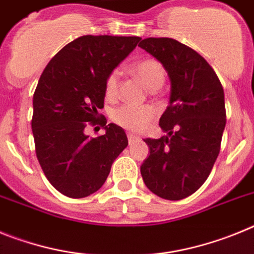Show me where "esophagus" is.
Wrapping results in <instances>:
<instances>
[{"mask_svg": "<svg viewBox=\"0 0 254 254\" xmlns=\"http://www.w3.org/2000/svg\"><path fill=\"white\" fill-rule=\"evenodd\" d=\"M127 137H128V142H129V143H133L134 141H137V140H138L137 136H134V134H132V133L127 134Z\"/></svg>", "mask_w": 254, "mask_h": 254, "instance_id": "34e87169", "label": "esophagus"}]
</instances>
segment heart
Here are the masks:
<instances>
[{
    "label": "heart",
    "instance_id": "1",
    "mask_svg": "<svg viewBox=\"0 0 254 254\" xmlns=\"http://www.w3.org/2000/svg\"><path fill=\"white\" fill-rule=\"evenodd\" d=\"M129 71L133 76L140 78L146 89L158 90L165 81V69L163 64L155 58H143L129 66ZM104 93L108 99H114L118 93V75L111 72L104 82ZM156 111L150 105L131 107L125 105L113 112L112 120L122 128L132 132H140L154 120Z\"/></svg>",
    "mask_w": 254,
    "mask_h": 254
}]
</instances>
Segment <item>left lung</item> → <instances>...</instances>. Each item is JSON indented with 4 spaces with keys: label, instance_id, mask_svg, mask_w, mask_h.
Wrapping results in <instances>:
<instances>
[{
    "label": "left lung",
    "instance_id": "obj_1",
    "mask_svg": "<svg viewBox=\"0 0 254 254\" xmlns=\"http://www.w3.org/2000/svg\"><path fill=\"white\" fill-rule=\"evenodd\" d=\"M138 47L163 64L172 82L159 126L165 136L145 138L150 155L141 165L146 187L178 201L210 176L226 125L224 89L214 68L194 49L172 38H146Z\"/></svg>",
    "mask_w": 254,
    "mask_h": 254
}]
</instances>
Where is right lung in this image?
Returning a JSON list of instances; mask_svg holds the SVG:
<instances>
[{
    "instance_id": "1",
    "label": "right lung",
    "mask_w": 254,
    "mask_h": 254,
    "mask_svg": "<svg viewBox=\"0 0 254 254\" xmlns=\"http://www.w3.org/2000/svg\"><path fill=\"white\" fill-rule=\"evenodd\" d=\"M140 37L84 35L64 46L40 75L33 98L35 154L53 187L71 198L90 196L109 176L128 145L122 127L98 113L104 108V82L136 48ZM106 134L90 139L87 125Z\"/></svg>"
}]
</instances>
